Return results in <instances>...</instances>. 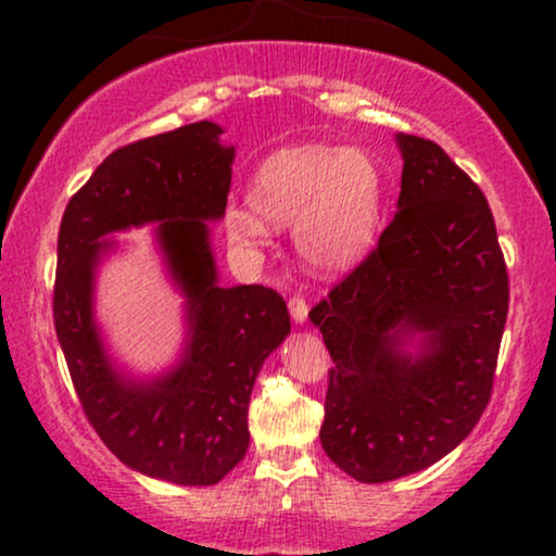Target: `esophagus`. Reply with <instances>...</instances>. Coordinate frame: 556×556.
Returning <instances> with one entry per match:
<instances>
[{"label": "esophagus", "instance_id": "1", "mask_svg": "<svg viewBox=\"0 0 556 556\" xmlns=\"http://www.w3.org/2000/svg\"><path fill=\"white\" fill-rule=\"evenodd\" d=\"M287 308H290V316L295 324H305V318H308V303H305L303 298L295 295L290 298V303H287Z\"/></svg>", "mask_w": 556, "mask_h": 556}]
</instances>
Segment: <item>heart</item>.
Returning <instances> with one entry per match:
<instances>
[{
  "label": "heart",
  "instance_id": "obj_1",
  "mask_svg": "<svg viewBox=\"0 0 556 556\" xmlns=\"http://www.w3.org/2000/svg\"><path fill=\"white\" fill-rule=\"evenodd\" d=\"M251 206H229L227 238L256 248L269 225H290L298 253L318 271H342L371 251L381 222L379 164L344 146L274 151L251 180Z\"/></svg>",
  "mask_w": 556,
  "mask_h": 556
}]
</instances>
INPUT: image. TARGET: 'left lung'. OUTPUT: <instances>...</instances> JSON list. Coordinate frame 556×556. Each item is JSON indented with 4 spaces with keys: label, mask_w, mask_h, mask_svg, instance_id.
Returning <instances> with one entry per match:
<instances>
[{
    "label": "left lung",
    "mask_w": 556,
    "mask_h": 556,
    "mask_svg": "<svg viewBox=\"0 0 556 556\" xmlns=\"http://www.w3.org/2000/svg\"><path fill=\"white\" fill-rule=\"evenodd\" d=\"M397 146V214L308 314L334 361L318 437L363 483L418 473L473 431L509 308L481 188L433 140L400 132Z\"/></svg>",
    "instance_id": "obj_1"
}]
</instances>
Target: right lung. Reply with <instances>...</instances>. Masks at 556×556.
<instances>
[{
  "instance_id": "1",
  "label": "right lung",
  "mask_w": 556,
  "mask_h": 556,
  "mask_svg": "<svg viewBox=\"0 0 556 556\" xmlns=\"http://www.w3.org/2000/svg\"><path fill=\"white\" fill-rule=\"evenodd\" d=\"M216 123H193L123 146L70 198L56 240L54 329L83 413L101 442L138 473L212 486L245 457L256 376L290 334L279 292L222 287L208 222H219L235 146ZM156 224L170 278L186 298L181 358L151 380L127 377L105 353L92 316L106 233Z\"/></svg>"
}]
</instances>
